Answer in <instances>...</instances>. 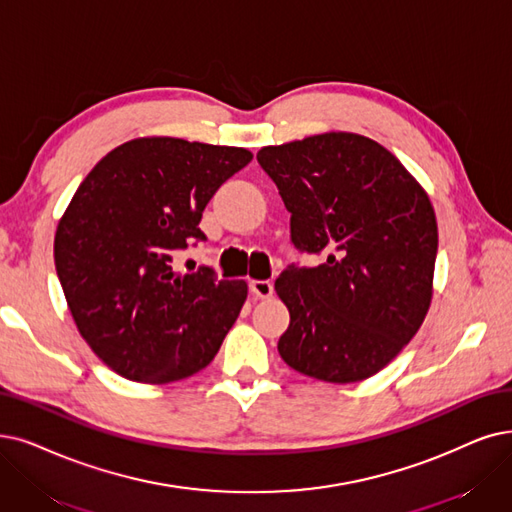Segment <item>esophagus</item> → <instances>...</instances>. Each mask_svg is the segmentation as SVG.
Segmentation results:
<instances>
[{
	"label": "esophagus",
	"instance_id": "1",
	"mask_svg": "<svg viewBox=\"0 0 512 512\" xmlns=\"http://www.w3.org/2000/svg\"><path fill=\"white\" fill-rule=\"evenodd\" d=\"M250 292L258 298H271L273 296V283L267 279H252L250 281Z\"/></svg>",
	"mask_w": 512,
	"mask_h": 512
}]
</instances>
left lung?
<instances>
[{
  "instance_id": "1",
  "label": "left lung",
  "mask_w": 512,
  "mask_h": 512,
  "mask_svg": "<svg viewBox=\"0 0 512 512\" xmlns=\"http://www.w3.org/2000/svg\"><path fill=\"white\" fill-rule=\"evenodd\" d=\"M256 159L292 214V243L327 254L275 281L290 311L281 359L334 384L378 374L431 306L439 243L431 199L391 151L353 132L262 147Z\"/></svg>"
}]
</instances>
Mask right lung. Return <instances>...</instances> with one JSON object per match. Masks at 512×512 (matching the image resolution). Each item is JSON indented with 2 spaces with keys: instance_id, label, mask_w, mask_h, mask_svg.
<instances>
[{
  "instance_id": "right-lung-1",
  "label": "right lung",
  "mask_w": 512,
  "mask_h": 512,
  "mask_svg": "<svg viewBox=\"0 0 512 512\" xmlns=\"http://www.w3.org/2000/svg\"><path fill=\"white\" fill-rule=\"evenodd\" d=\"M250 161L241 147L134 138L75 191L54 237L56 273L81 338L119 376L166 384L218 353L248 283L218 281L208 267L178 275L172 254L206 239L208 201Z\"/></svg>"
}]
</instances>
